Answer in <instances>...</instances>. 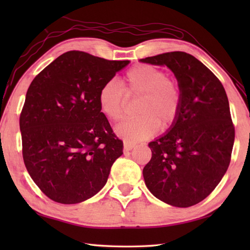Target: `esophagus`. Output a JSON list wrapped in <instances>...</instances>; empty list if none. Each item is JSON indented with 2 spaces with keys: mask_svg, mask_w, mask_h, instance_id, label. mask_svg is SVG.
Listing matches in <instances>:
<instances>
[{
  "mask_svg": "<svg viewBox=\"0 0 250 250\" xmlns=\"http://www.w3.org/2000/svg\"><path fill=\"white\" fill-rule=\"evenodd\" d=\"M134 147H135V144H133V143L125 142V150H132Z\"/></svg>",
  "mask_w": 250,
  "mask_h": 250,
  "instance_id": "1",
  "label": "esophagus"
}]
</instances>
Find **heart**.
<instances>
[{"label":"heart","mask_w":250,"mask_h":250,"mask_svg":"<svg viewBox=\"0 0 250 250\" xmlns=\"http://www.w3.org/2000/svg\"><path fill=\"white\" fill-rule=\"evenodd\" d=\"M122 86L116 81L106 83L99 92V106L111 121H119L125 114L126 96L142 95L135 118L117 125L116 132L128 143L149 139L159 125L167 129L178 115L182 91L174 78L160 68L149 64H137L125 73ZM126 93L125 94L124 92Z\"/></svg>","instance_id":"1"}]
</instances>
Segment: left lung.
I'll list each match as a JSON object with an SVG mask.
<instances>
[{"instance_id":"1","label":"left lung","mask_w":250,"mask_h":250,"mask_svg":"<svg viewBox=\"0 0 250 250\" xmlns=\"http://www.w3.org/2000/svg\"><path fill=\"white\" fill-rule=\"evenodd\" d=\"M141 62L167 65L182 91L168 132L148 144L151 159L143 169L145 184L164 203L195 205L211 193L230 164L235 130L226 90L209 68L183 51Z\"/></svg>"}]
</instances>
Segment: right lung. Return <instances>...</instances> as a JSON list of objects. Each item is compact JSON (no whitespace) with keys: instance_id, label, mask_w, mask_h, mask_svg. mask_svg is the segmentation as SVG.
Instances as JSON below:
<instances>
[{"instance_id":"add662e5","label":"right lung","mask_w":250,"mask_h":250,"mask_svg":"<svg viewBox=\"0 0 250 250\" xmlns=\"http://www.w3.org/2000/svg\"><path fill=\"white\" fill-rule=\"evenodd\" d=\"M129 63L72 50L31 83L19 120L22 157L31 178L52 201L76 204L97 194L124 153L98 98Z\"/></svg>"}]
</instances>
